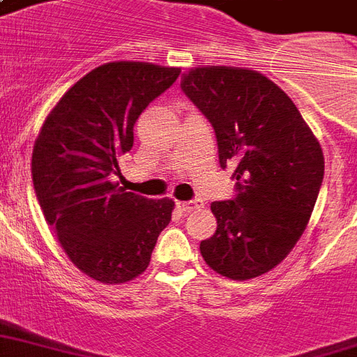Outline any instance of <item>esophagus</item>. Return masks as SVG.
<instances>
[{"instance_id": "1", "label": "esophagus", "mask_w": 357, "mask_h": 357, "mask_svg": "<svg viewBox=\"0 0 357 357\" xmlns=\"http://www.w3.org/2000/svg\"><path fill=\"white\" fill-rule=\"evenodd\" d=\"M178 208L187 213V211H192V209L200 208V200H189V202H178Z\"/></svg>"}]
</instances>
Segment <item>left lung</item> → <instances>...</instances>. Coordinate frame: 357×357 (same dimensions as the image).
<instances>
[{"instance_id": "8db88e82", "label": "left lung", "mask_w": 357, "mask_h": 357, "mask_svg": "<svg viewBox=\"0 0 357 357\" xmlns=\"http://www.w3.org/2000/svg\"><path fill=\"white\" fill-rule=\"evenodd\" d=\"M181 89L215 130L236 195L211 204L217 230L200 252L217 273L245 281L284 260L305 230L324 179L320 144L292 99L257 70L197 67Z\"/></svg>"}]
</instances>
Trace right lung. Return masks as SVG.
Wrapping results in <instances>:
<instances>
[{
    "instance_id": "obj_1",
    "label": "right lung",
    "mask_w": 357,
    "mask_h": 357,
    "mask_svg": "<svg viewBox=\"0 0 357 357\" xmlns=\"http://www.w3.org/2000/svg\"><path fill=\"white\" fill-rule=\"evenodd\" d=\"M181 70L140 61L100 65L48 114L35 140L31 176L39 206L67 257L95 281L127 282L149 266L172 219L170 198L140 197L112 181L135 123Z\"/></svg>"
}]
</instances>
